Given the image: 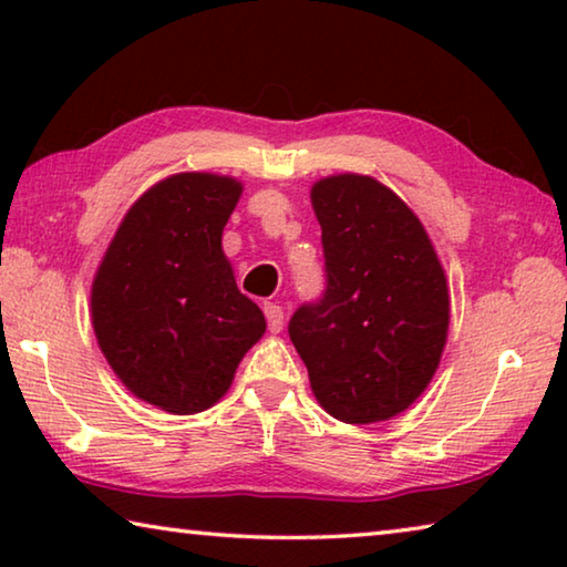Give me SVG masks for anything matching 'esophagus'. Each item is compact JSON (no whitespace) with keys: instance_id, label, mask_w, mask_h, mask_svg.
Returning <instances> with one entry per match:
<instances>
[{"instance_id":"1","label":"esophagus","mask_w":567,"mask_h":567,"mask_svg":"<svg viewBox=\"0 0 567 567\" xmlns=\"http://www.w3.org/2000/svg\"><path fill=\"white\" fill-rule=\"evenodd\" d=\"M265 318H267V328H270V332H280L282 324H285V312L282 307L277 302H265Z\"/></svg>"}]
</instances>
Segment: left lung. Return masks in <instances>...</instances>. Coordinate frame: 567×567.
Here are the masks:
<instances>
[{"label": "left lung", "mask_w": 567, "mask_h": 567, "mask_svg": "<svg viewBox=\"0 0 567 567\" xmlns=\"http://www.w3.org/2000/svg\"><path fill=\"white\" fill-rule=\"evenodd\" d=\"M328 290L290 320L320 408L348 425L405 412L433 380L450 328L447 277L417 215L375 177L310 189Z\"/></svg>", "instance_id": "8db88e82"}]
</instances>
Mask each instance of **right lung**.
Listing matches in <instances>:
<instances>
[{
    "mask_svg": "<svg viewBox=\"0 0 567 567\" xmlns=\"http://www.w3.org/2000/svg\"><path fill=\"white\" fill-rule=\"evenodd\" d=\"M243 182L179 172L152 185L114 233L92 280V328L134 398L195 415L225 398L267 330L237 290L223 229Z\"/></svg>",
    "mask_w": 567,
    "mask_h": 567,
    "instance_id": "add662e5",
    "label": "right lung"
}]
</instances>
